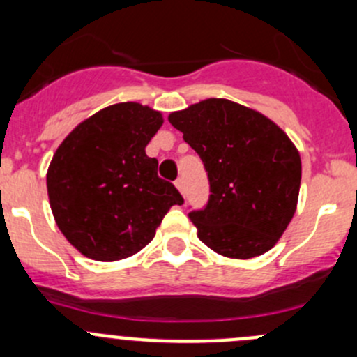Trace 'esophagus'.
I'll list each match as a JSON object with an SVG mask.
<instances>
[{"mask_svg": "<svg viewBox=\"0 0 357 357\" xmlns=\"http://www.w3.org/2000/svg\"><path fill=\"white\" fill-rule=\"evenodd\" d=\"M174 185H176V188L179 190V192H181V193H185V179H183L181 176H179V178L176 179V181H174Z\"/></svg>", "mask_w": 357, "mask_h": 357, "instance_id": "obj_1", "label": "esophagus"}]
</instances>
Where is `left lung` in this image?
<instances>
[{"label":"left lung","instance_id":"left-lung-1","mask_svg":"<svg viewBox=\"0 0 357 357\" xmlns=\"http://www.w3.org/2000/svg\"><path fill=\"white\" fill-rule=\"evenodd\" d=\"M169 122L207 172V204L188 212L199 238L233 259L268 252L294 218L301 188V157L289 136L259 112L221 98L174 112Z\"/></svg>","mask_w":357,"mask_h":357}]
</instances>
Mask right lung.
Instances as JSON below:
<instances>
[{
  "label": "right lung",
  "instance_id": "right-lung-1",
  "mask_svg": "<svg viewBox=\"0 0 357 357\" xmlns=\"http://www.w3.org/2000/svg\"><path fill=\"white\" fill-rule=\"evenodd\" d=\"M160 126L158 112L117 103L81 122L53 155L50 205L60 231L86 257L135 255L152 242L169 208L185 202L145 152Z\"/></svg>",
  "mask_w": 357,
  "mask_h": 357
}]
</instances>
